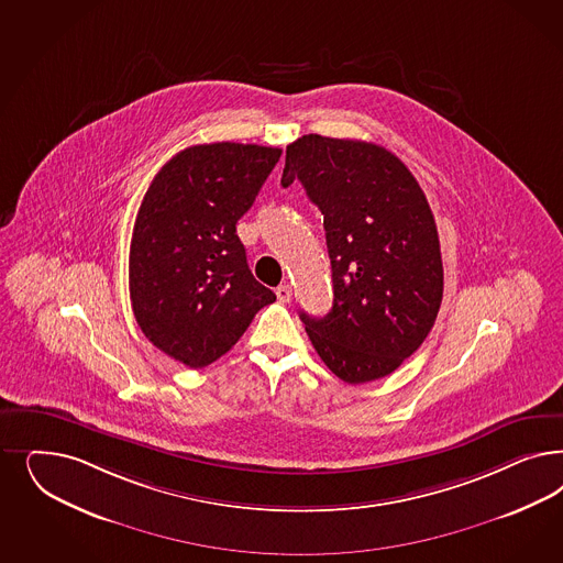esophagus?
<instances>
[{
    "instance_id": "esophagus-1",
    "label": "esophagus",
    "mask_w": 563,
    "mask_h": 563,
    "mask_svg": "<svg viewBox=\"0 0 563 563\" xmlns=\"http://www.w3.org/2000/svg\"><path fill=\"white\" fill-rule=\"evenodd\" d=\"M275 294H277V300H279V302H290V300H291L290 284H284V286H279V288H277V290H275Z\"/></svg>"
}]
</instances>
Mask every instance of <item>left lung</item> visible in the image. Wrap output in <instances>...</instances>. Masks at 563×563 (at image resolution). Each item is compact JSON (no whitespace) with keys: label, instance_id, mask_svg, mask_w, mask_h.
<instances>
[{"label":"left lung","instance_id":"obj_1","mask_svg":"<svg viewBox=\"0 0 563 563\" xmlns=\"http://www.w3.org/2000/svg\"><path fill=\"white\" fill-rule=\"evenodd\" d=\"M298 180L323 213L333 307L300 312L342 382L394 373L435 325L443 265L435 218L398 157L373 143L305 134L286 148L282 184Z\"/></svg>","mask_w":563,"mask_h":563}]
</instances>
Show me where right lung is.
<instances>
[{"label":"right lung","mask_w":563,"mask_h":563,"mask_svg":"<svg viewBox=\"0 0 563 563\" xmlns=\"http://www.w3.org/2000/svg\"><path fill=\"white\" fill-rule=\"evenodd\" d=\"M279 157L275 146H188L151 181L130 242V300L146 340L174 361L216 363L275 300L236 223Z\"/></svg>","instance_id":"add662e5"}]
</instances>
